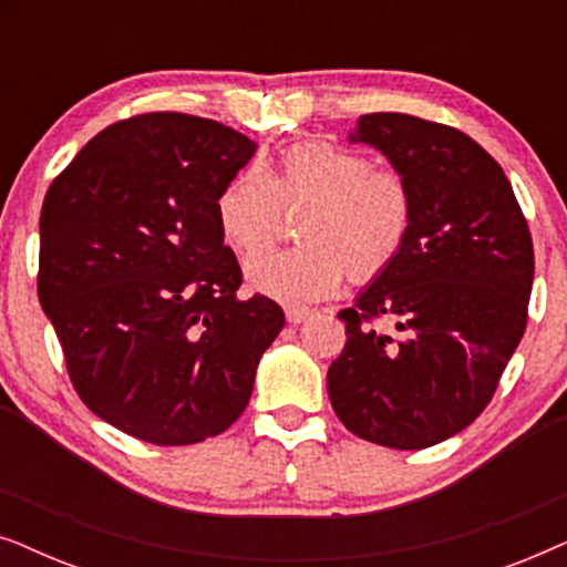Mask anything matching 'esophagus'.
I'll list each match as a JSON object with an SVG mask.
<instances>
[{
  "mask_svg": "<svg viewBox=\"0 0 567 567\" xmlns=\"http://www.w3.org/2000/svg\"><path fill=\"white\" fill-rule=\"evenodd\" d=\"M307 317H309V309L307 307H286V320H289L291 324L305 322Z\"/></svg>",
  "mask_w": 567,
  "mask_h": 567,
  "instance_id": "obj_1",
  "label": "esophagus"
}]
</instances>
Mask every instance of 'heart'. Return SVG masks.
I'll use <instances>...</instances> for the list:
<instances>
[{"label": "heart", "instance_id": "heart-1", "mask_svg": "<svg viewBox=\"0 0 567 567\" xmlns=\"http://www.w3.org/2000/svg\"><path fill=\"white\" fill-rule=\"evenodd\" d=\"M286 212H305V245L255 255L247 281L274 299L315 301L336 291L346 270L353 281H371L400 258L415 224V193L398 169L315 138L286 150L274 173L245 167L216 200L221 235L243 255L274 245Z\"/></svg>", "mask_w": 567, "mask_h": 567}]
</instances>
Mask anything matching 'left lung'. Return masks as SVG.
<instances>
[{
	"mask_svg": "<svg viewBox=\"0 0 567 567\" xmlns=\"http://www.w3.org/2000/svg\"><path fill=\"white\" fill-rule=\"evenodd\" d=\"M371 144L408 177L415 224L400 258L367 286L328 369L348 431L390 449L441 444L475 421L526 330L529 224L498 162L462 131L408 113L361 115ZM395 322L403 338L373 328Z\"/></svg>",
	"mask_w": 567,
	"mask_h": 567,
	"instance_id": "8db88e82",
	"label": "left lung"
}]
</instances>
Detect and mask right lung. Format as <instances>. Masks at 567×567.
Masks as SVG:
<instances>
[{
    "instance_id": "obj_1",
    "label": "right lung",
    "mask_w": 567,
    "mask_h": 567,
    "mask_svg": "<svg viewBox=\"0 0 567 567\" xmlns=\"http://www.w3.org/2000/svg\"><path fill=\"white\" fill-rule=\"evenodd\" d=\"M255 150L198 115H134L100 131L43 198L38 299L69 379L146 444L227 431L284 328L274 299L237 297L243 270L216 219Z\"/></svg>"
}]
</instances>
